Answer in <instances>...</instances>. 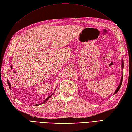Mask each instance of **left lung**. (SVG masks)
<instances>
[{
  "label": "left lung",
  "mask_w": 132,
  "mask_h": 132,
  "mask_svg": "<svg viewBox=\"0 0 132 132\" xmlns=\"http://www.w3.org/2000/svg\"><path fill=\"white\" fill-rule=\"evenodd\" d=\"M123 65H123V59H122V65H121V67H122V70H123V67H124ZM122 80H123V75H122V76H121L120 83V84L119 85V86L118 87V88H117V89H116V90H115V92L114 95L116 93H117L119 90V89H120V87H121V84H122Z\"/></svg>",
  "instance_id": "left-lung-1"
}]
</instances>
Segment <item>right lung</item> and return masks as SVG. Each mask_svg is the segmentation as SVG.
Wrapping results in <instances>:
<instances>
[{
    "mask_svg": "<svg viewBox=\"0 0 132 132\" xmlns=\"http://www.w3.org/2000/svg\"><path fill=\"white\" fill-rule=\"evenodd\" d=\"M7 83H8V85L9 86V88H10V89H11V84L10 83V82H9V81H7ZM52 95H50V96H49L48 98H46V99L44 100V102H42V103H40V104H36L35 106H39V105H40V104H42V103H43L44 102H45V101H46L47 100H49V98H50V97H51V96L52 95Z\"/></svg>",
    "mask_w": 132,
    "mask_h": 132,
    "instance_id": "add662e5",
    "label": "right lung"
}]
</instances>
